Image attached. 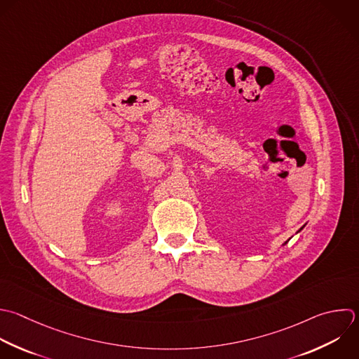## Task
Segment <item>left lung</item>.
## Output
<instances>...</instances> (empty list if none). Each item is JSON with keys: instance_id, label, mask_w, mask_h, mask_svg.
Wrapping results in <instances>:
<instances>
[{"instance_id": "left-lung-1", "label": "left lung", "mask_w": 359, "mask_h": 359, "mask_svg": "<svg viewBox=\"0 0 359 359\" xmlns=\"http://www.w3.org/2000/svg\"><path fill=\"white\" fill-rule=\"evenodd\" d=\"M303 227H304V226H303ZM303 227H302V229H303ZM302 229H300V230H302ZM300 230H299V231H300ZM299 231H297V233H299ZM285 244H286V241H285V243H283V245H285Z\"/></svg>"}]
</instances>
